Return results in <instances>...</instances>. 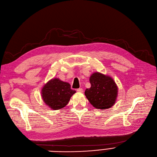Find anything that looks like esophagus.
<instances>
[{"instance_id": "34e87169", "label": "esophagus", "mask_w": 157, "mask_h": 157, "mask_svg": "<svg viewBox=\"0 0 157 157\" xmlns=\"http://www.w3.org/2000/svg\"><path fill=\"white\" fill-rule=\"evenodd\" d=\"M77 92H83V88H78V89L77 90Z\"/></svg>"}]
</instances>
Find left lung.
I'll return each mask as SVG.
<instances>
[{"label": "left lung", "instance_id": "obj_1", "mask_svg": "<svg viewBox=\"0 0 157 157\" xmlns=\"http://www.w3.org/2000/svg\"><path fill=\"white\" fill-rule=\"evenodd\" d=\"M91 87L86 88L85 94L95 108L105 110L113 106L116 101L118 87L110 76L96 72L90 77Z\"/></svg>", "mask_w": 157, "mask_h": 157}]
</instances>
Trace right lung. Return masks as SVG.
<instances>
[{
	"mask_svg": "<svg viewBox=\"0 0 157 157\" xmlns=\"http://www.w3.org/2000/svg\"><path fill=\"white\" fill-rule=\"evenodd\" d=\"M76 91L72 90L71 85L59 78L49 80L43 86L41 94L44 103L54 110H59L69 103Z\"/></svg>",
	"mask_w": 157,
	"mask_h": 157,
	"instance_id": "1",
	"label": "right lung"
}]
</instances>
